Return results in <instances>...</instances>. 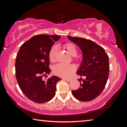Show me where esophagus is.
<instances>
[{
	"instance_id": "obj_1",
	"label": "esophagus",
	"mask_w": 127,
	"mask_h": 127,
	"mask_svg": "<svg viewBox=\"0 0 127 127\" xmlns=\"http://www.w3.org/2000/svg\"><path fill=\"white\" fill-rule=\"evenodd\" d=\"M63 80L66 81H67V82H70L71 81L70 79H65V78H64V79H63Z\"/></svg>"
}]
</instances>
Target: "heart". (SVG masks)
<instances>
[{
    "label": "heart",
    "instance_id": "1",
    "mask_svg": "<svg viewBox=\"0 0 127 127\" xmlns=\"http://www.w3.org/2000/svg\"><path fill=\"white\" fill-rule=\"evenodd\" d=\"M64 47L71 56L75 57L77 55V48L75 45L72 43H66L64 45ZM57 52V47L56 46H53L51 48L49 52L50 60L51 62L55 61V56ZM75 66L72 64H58L54 66L53 72L55 75L62 77H69L71 76L75 70Z\"/></svg>",
    "mask_w": 127,
    "mask_h": 127
}]
</instances>
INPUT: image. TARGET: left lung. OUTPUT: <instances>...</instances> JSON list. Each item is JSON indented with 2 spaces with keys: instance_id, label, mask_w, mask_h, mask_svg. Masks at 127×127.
<instances>
[{
  "instance_id": "obj_1",
  "label": "left lung",
  "mask_w": 127,
  "mask_h": 127,
  "mask_svg": "<svg viewBox=\"0 0 127 127\" xmlns=\"http://www.w3.org/2000/svg\"><path fill=\"white\" fill-rule=\"evenodd\" d=\"M68 38L80 47L82 60L77 71L85 79H77L81 87L71 92L75 98L82 101L92 100L103 91L109 74V57L102 47L91 40L68 36ZM82 81L81 82V81Z\"/></svg>"
}]
</instances>
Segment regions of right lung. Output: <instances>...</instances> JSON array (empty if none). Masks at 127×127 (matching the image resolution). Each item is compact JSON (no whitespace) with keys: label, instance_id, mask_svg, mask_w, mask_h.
Segmentation results:
<instances>
[{"label":"right lung","instance_id":"1","mask_svg":"<svg viewBox=\"0 0 127 127\" xmlns=\"http://www.w3.org/2000/svg\"><path fill=\"white\" fill-rule=\"evenodd\" d=\"M60 36L41 34L32 37L21 46L15 63L16 76L23 94L36 103L50 101L55 95L56 84L62 80L52 76L47 80L51 69L48 55L51 48Z\"/></svg>","mask_w":127,"mask_h":127}]
</instances>
